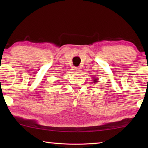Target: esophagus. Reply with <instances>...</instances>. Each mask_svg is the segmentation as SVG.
Listing matches in <instances>:
<instances>
[{
  "instance_id": "obj_1",
  "label": "esophagus",
  "mask_w": 148,
  "mask_h": 148,
  "mask_svg": "<svg viewBox=\"0 0 148 148\" xmlns=\"http://www.w3.org/2000/svg\"><path fill=\"white\" fill-rule=\"evenodd\" d=\"M73 70L75 72H79L80 71V69L78 67H74Z\"/></svg>"
}]
</instances>
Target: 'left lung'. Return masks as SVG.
I'll use <instances>...</instances> for the list:
<instances>
[{"instance_id": "left-lung-1", "label": "left lung", "mask_w": 148, "mask_h": 148, "mask_svg": "<svg viewBox=\"0 0 148 148\" xmlns=\"http://www.w3.org/2000/svg\"><path fill=\"white\" fill-rule=\"evenodd\" d=\"M97 79H95L94 80V82H95L94 83H95V82H97Z\"/></svg>"}]
</instances>
